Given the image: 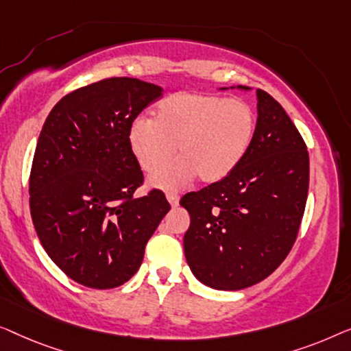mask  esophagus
I'll return each mask as SVG.
<instances>
[{"instance_id":"34e87169","label":"esophagus","mask_w":351,"mask_h":351,"mask_svg":"<svg viewBox=\"0 0 351 351\" xmlns=\"http://www.w3.org/2000/svg\"><path fill=\"white\" fill-rule=\"evenodd\" d=\"M167 200L170 202L171 206H176L178 204H180V194H178V192H173V191L167 192Z\"/></svg>"}]
</instances>
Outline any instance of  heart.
I'll use <instances>...</instances> for the list:
<instances>
[{"mask_svg": "<svg viewBox=\"0 0 351 351\" xmlns=\"http://www.w3.org/2000/svg\"><path fill=\"white\" fill-rule=\"evenodd\" d=\"M254 122L253 110L239 98L176 92L157 105L156 119L133 122L130 143L146 171L169 164L178 147L181 159L152 176L157 186L180 187L195 175L204 182H216L243 159Z\"/></svg>", "mask_w": 351, "mask_h": 351, "instance_id": "b5f03b06", "label": "heart"}]
</instances>
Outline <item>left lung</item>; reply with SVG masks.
I'll return each mask as SVG.
<instances>
[{"instance_id":"8db88e82","label":"left lung","mask_w":351,"mask_h":351,"mask_svg":"<svg viewBox=\"0 0 351 351\" xmlns=\"http://www.w3.org/2000/svg\"><path fill=\"white\" fill-rule=\"evenodd\" d=\"M256 97L258 122L243 159L223 180L180 202L191 215L187 264L197 280L221 291L259 283L283 263L308 194L302 136L274 97L261 88Z\"/></svg>"}]
</instances>
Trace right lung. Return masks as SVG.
Returning a JSON list of instances; mask_svg holds the SVG:
<instances>
[{"instance_id":"add662e5","label":"right lung","mask_w":351,"mask_h":351,"mask_svg":"<svg viewBox=\"0 0 351 351\" xmlns=\"http://www.w3.org/2000/svg\"><path fill=\"white\" fill-rule=\"evenodd\" d=\"M162 87L110 77L68 93L49 112L29 173V211L53 263L93 289L124 285L170 204L152 189L133 197L143 171L130 128Z\"/></svg>"}]
</instances>
